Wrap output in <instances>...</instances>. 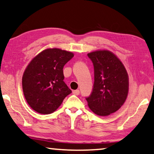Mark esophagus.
<instances>
[{"instance_id":"34e87169","label":"esophagus","mask_w":154,"mask_h":154,"mask_svg":"<svg viewBox=\"0 0 154 154\" xmlns=\"http://www.w3.org/2000/svg\"><path fill=\"white\" fill-rule=\"evenodd\" d=\"M72 93L75 94V95H79V90H73Z\"/></svg>"}]
</instances>
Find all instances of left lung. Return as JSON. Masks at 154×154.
Segmentation results:
<instances>
[{"label":"left lung","mask_w":154,"mask_h":154,"mask_svg":"<svg viewBox=\"0 0 154 154\" xmlns=\"http://www.w3.org/2000/svg\"><path fill=\"white\" fill-rule=\"evenodd\" d=\"M94 66V82L91 94L86 99L90 109L101 116L116 112L125 103L129 91V77L125 66L108 50L88 53Z\"/></svg>","instance_id":"8db88e82"}]
</instances>
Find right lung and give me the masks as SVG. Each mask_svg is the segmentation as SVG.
<instances>
[{
  "instance_id": "right-lung-1",
  "label": "right lung",
  "mask_w": 154,
  "mask_h": 154,
  "mask_svg": "<svg viewBox=\"0 0 154 154\" xmlns=\"http://www.w3.org/2000/svg\"><path fill=\"white\" fill-rule=\"evenodd\" d=\"M74 56L60 48L42 51L29 62L23 73V93L29 106L42 114L53 113L72 92L64 82L63 68Z\"/></svg>"
}]
</instances>
